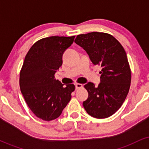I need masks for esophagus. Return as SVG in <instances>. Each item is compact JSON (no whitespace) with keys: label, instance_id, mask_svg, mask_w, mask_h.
Segmentation results:
<instances>
[{"label":"esophagus","instance_id":"obj_1","mask_svg":"<svg viewBox=\"0 0 149 149\" xmlns=\"http://www.w3.org/2000/svg\"><path fill=\"white\" fill-rule=\"evenodd\" d=\"M75 86H76V90H78V89L83 88V85L80 84V83H76V84H75Z\"/></svg>","mask_w":149,"mask_h":149}]
</instances>
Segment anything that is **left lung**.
<instances>
[{
    "instance_id": "obj_1",
    "label": "left lung",
    "mask_w": 149,
    "mask_h": 149,
    "mask_svg": "<svg viewBox=\"0 0 149 149\" xmlns=\"http://www.w3.org/2000/svg\"><path fill=\"white\" fill-rule=\"evenodd\" d=\"M75 42L86 51L95 65L102 67L98 87L88 82V98L83 105L90 116L106 118L123 104L131 83V71L125 51L113 36L91 32L76 36Z\"/></svg>"
}]
</instances>
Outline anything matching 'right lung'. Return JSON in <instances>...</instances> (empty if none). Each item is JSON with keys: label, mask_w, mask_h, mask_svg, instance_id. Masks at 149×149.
Wrapping results in <instances>:
<instances>
[{"label": "right lung", "mask_w": 149, "mask_h": 149, "mask_svg": "<svg viewBox=\"0 0 149 149\" xmlns=\"http://www.w3.org/2000/svg\"><path fill=\"white\" fill-rule=\"evenodd\" d=\"M75 36H51L33 44L20 71L19 86L31 111L39 118H57L71 98L73 84L64 85L54 74L62 64V56Z\"/></svg>", "instance_id": "obj_1"}]
</instances>
